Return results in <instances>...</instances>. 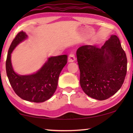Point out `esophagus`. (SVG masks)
<instances>
[{
  "instance_id": "34e87169",
  "label": "esophagus",
  "mask_w": 133,
  "mask_h": 133,
  "mask_svg": "<svg viewBox=\"0 0 133 133\" xmlns=\"http://www.w3.org/2000/svg\"><path fill=\"white\" fill-rule=\"evenodd\" d=\"M76 60V57H75V55L73 53H71L70 55L68 56V61L69 62H72Z\"/></svg>"
}]
</instances>
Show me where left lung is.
Segmentation results:
<instances>
[{
  "label": "left lung",
  "instance_id": "obj_1",
  "mask_svg": "<svg viewBox=\"0 0 133 133\" xmlns=\"http://www.w3.org/2000/svg\"><path fill=\"white\" fill-rule=\"evenodd\" d=\"M80 84L87 95L103 101L121 88L127 74V59L119 38L111 35L101 48L83 45L76 52Z\"/></svg>",
  "mask_w": 133,
  "mask_h": 133
}]
</instances>
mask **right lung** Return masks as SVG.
<instances>
[{"instance_id": "obj_1", "label": "right lung", "mask_w": 133, "mask_h": 133, "mask_svg": "<svg viewBox=\"0 0 133 133\" xmlns=\"http://www.w3.org/2000/svg\"><path fill=\"white\" fill-rule=\"evenodd\" d=\"M27 38L26 34L21 31L12 41L6 57V74L11 86L21 99L32 102H43L50 99L56 91L60 73L67 63V56L48 57L43 66L33 74H18L12 68L11 53L20 43Z\"/></svg>"}]
</instances>
